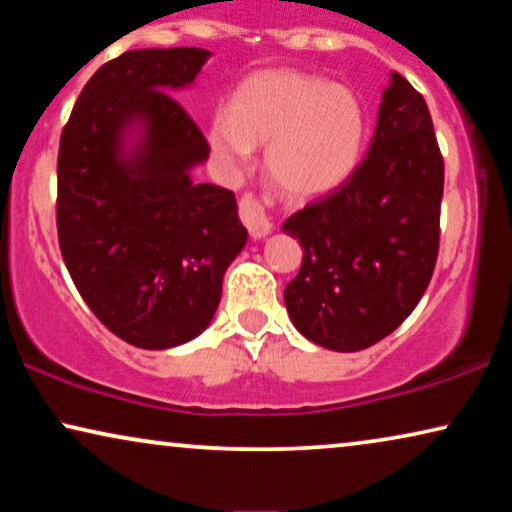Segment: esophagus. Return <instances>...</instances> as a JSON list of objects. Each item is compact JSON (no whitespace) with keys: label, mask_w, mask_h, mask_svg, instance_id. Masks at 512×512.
Returning a JSON list of instances; mask_svg holds the SVG:
<instances>
[{"label":"esophagus","mask_w":512,"mask_h":512,"mask_svg":"<svg viewBox=\"0 0 512 512\" xmlns=\"http://www.w3.org/2000/svg\"><path fill=\"white\" fill-rule=\"evenodd\" d=\"M240 219L254 240H263V237H268L272 233V221L268 212H265L261 202L251 198V195H244L240 202Z\"/></svg>","instance_id":"esophagus-1"}]
</instances>
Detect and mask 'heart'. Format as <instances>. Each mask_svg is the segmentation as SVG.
<instances>
[{
  "label": "heart",
  "instance_id": "1",
  "mask_svg": "<svg viewBox=\"0 0 512 512\" xmlns=\"http://www.w3.org/2000/svg\"><path fill=\"white\" fill-rule=\"evenodd\" d=\"M366 109L345 83L296 69H270L235 90L209 123V146L228 170H242L265 144V172L289 198L331 193L359 165Z\"/></svg>",
  "mask_w": 512,
  "mask_h": 512
}]
</instances>
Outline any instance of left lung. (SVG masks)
I'll use <instances>...</instances> for the list:
<instances>
[{
  "instance_id": "left-lung-1",
  "label": "left lung",
  "mask_w": 512,
  "mask_h": 512,
  "mask_svg": "<svg viewBox=\"0 0 512 512\" xmlns=\"http://www.w3.org/2000/svg\"><path fill=\"white\" fill-rule=\"evenodd\" d=\"M443 179L429 107L391 72L368 156L282 226L303 247L284 303L307 340L359 352L410 317L436 268Z\"/></svg>"
}]
</instances>
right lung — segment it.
Here are the masks:
<instances>
[{"label": "right lung", "mask_w": 512, "mask_h": 512, "mask_svg": "<svg viewBox=\"0 0 512 512\" xmlns=\"http://www.w3.org/2000/svg\"><path fill=\"white\" fill-rule=\"evenodd\" d=\"M209 55H118L81 90L60 137L62 258L95 317L142 349L205 331L249 237L235 193L193 181L209 144L170 95L193 86Z\"/></svg>", "instance_id": "right-lung-1"}]
</instances>
